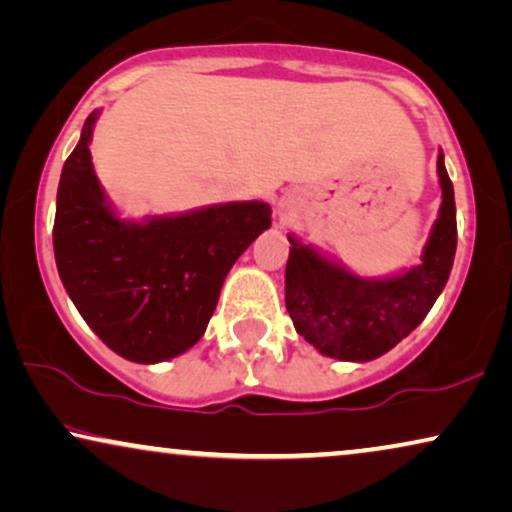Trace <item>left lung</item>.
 <instances>
[{
	"label": "left lung",
	"instance_id": "8db88e82",
	"mask_svg": "<svg viewBox=\"0 0 512 512\" xmlns=\"http://www.w3.org/2000/svg\"><path fill=\"white\" fill-rule=\"evenodd\" d=\"M440 215L419 267L388 281H365L290 238L285 309L295 330L320 353L339 360H372L403 342L445 288L456 252V206L442 152Z\"/></svg>",
	"mask_w": 512,
	"mask_h": 512
}]
</instances>
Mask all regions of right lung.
Segmentation results:
<instances>
[{
    "label": "right lung",
    "mask_w": 512,
    "mask_h": 512,
    "mask_svg": "<svg viewBox=\"0 0 512 512\" xmlns=\"http://www.w3.org/2000/svg\"><path fill=\"white\" fill-rule=\"evenodd\" d=\"M93 112L58 185L53 252L60 281L109 349L161 363L199 342L224 278L271 227L262 201L224 203L177 217L124 222L109 210L91 163Z\"/></svg>",
    "instance_id": "right-lung-1"
}]
</instances>
